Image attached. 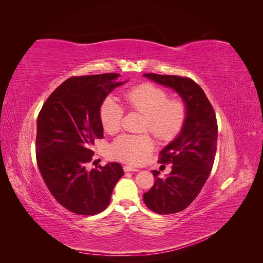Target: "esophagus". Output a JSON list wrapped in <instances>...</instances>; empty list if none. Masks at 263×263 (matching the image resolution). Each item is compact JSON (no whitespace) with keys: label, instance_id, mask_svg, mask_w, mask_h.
Wrapping results in <instances>:
<instances>
[{"label":"esophagus","instance_id":"esophagus-1","mask_svg":"<svg viewBox=\"0 0 263 263\" xmlns=\"http://www.w3.org/2000/svg\"><path fill=\"white\" fill-rule=\"evenodd\" d=\"M123 170H124V172H138V171H139L138 168H136V167L128 166V165L123 166Z\"/></svg>","mask_w":263,"mask_h":263}]
</instances>
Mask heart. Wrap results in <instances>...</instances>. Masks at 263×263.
Listing matches in <instances>:
<instances>
[{
  "instance_id": "1",
  "label": "heart",
  "mask_w": 263,
  "mask_h": 263,
  "mask_svg": "<svg viewBox=\"0 0 263 263\" xmlns=\"http://www.w3.org/2000/svg\"><path fill=\"white\" fill-rule=\"evenodd\" d=\"M128 108L146 116L144 131H150L159 140L176 137L185 123L187 107L180 98H170L166 89L154 83H141L123 93ZM123 107L114 97H107L100 105L99 119L105 132L114 135L121 128ZM154 141L149 135H122L109 148L110 156L127 164H140L153 152Z\"/></svg>"
}]
</instances>
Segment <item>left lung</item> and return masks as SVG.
I'll list each match as a JSON object with an SVG mask.
<instances>
[{"label":"left lung","mask_w":263,"mask_h":263,"mask_svg":"<svg viewBox=\"0 0 263 263\" xmlns=\"http://www.w3.org/2000/svg\"><path fill=\"white\" fill-rule=\"evenodd\" d=\"M144 77L174 89L187 107L180 136L159 153L158 163L172 164V172L161 180L159 172L153 171L156 181L143 193V202L152 211L175 214L192 203L209 177L217 150L216 114L202 88L190 78L156 73Z\"/></svg>","instance_id":"1"}]
</instances>
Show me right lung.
<instances>
[{"instance_id":"add662e5","label":"right lung","mask_w":263,"mask_h":263,"mask_svg":"<svg viewBox=\"0 0 263 263\" xmlns=\"http://www.w3.org/2000/svg\"><path fill=\"white\" fill-rule=\"evenodd\" d=\"M119 78V73L71 77L49 95L38 114L39 172L55 200L77 215L92 216L107 208L124 174L119 163L86 170L95 155V140L104 137L100 105L122 85Z\"/></svg>"}]
</instances>
